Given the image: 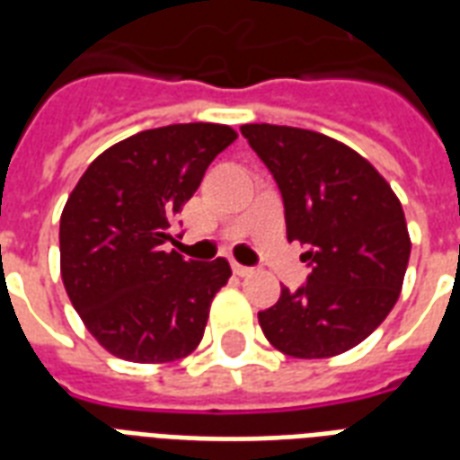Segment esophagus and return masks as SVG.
<instances>
[{
	"mask_svg": "<svg viewBox=\"0 0 460 460\" xmlns=\"http://www.w3.org/2000/svg\"><path fill=\"white\" fill-rule=\"evenodd\" d=\"M231 270H234V274H236V277H248V274L252 272L251 267H245V265H238V262H234V265H231Z\"/></svg>",
	"mask_w": 460,
	"mask_h": 460,
	"instance_id": "1",
	"label": "esophagus"
}]
</instances>
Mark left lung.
Wrapping results in <instances>:
<instances>
[{"mask_svg": "<svg viewBox=\"0 0 460 460\" xmlns=\"http://www.w3.org/2000/svg\"><path fill=\"white\" fill-rule=\"evenodd\" d=\"M243 138L279 186L288 241L307 245V279L258 313L274 349L329 358L353 349L399 298L406 217L377 169L339 140L294 126L245 124Z\"/></svg>", "mask_w": 460, "mask_h": 460, "instance_id": "8db88e82", "label": "left lung"}]
</instances>
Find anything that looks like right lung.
Returning <instances> with one entry per match:
<instances>
[{"mask_svg":"<svg viewBox=\"0 0 460 460\" xmlns=\"http://www.w3.org/2000/svg\"><path fill=\"white\" fill-rule=\"evenodd\" d=\"M236 140L222 124L136 133L85 169L59 222L61 279L111 356L169 363L200 343L209 303L231 277L224 258L188 262L169 229L205 169Z\"/></svg>","mask_w":460,"mask_h":460,"instance_id":"right-lung-1","label":"right lung"}]
</instances>
